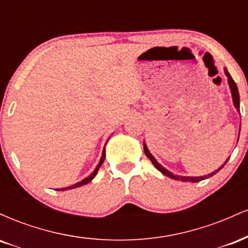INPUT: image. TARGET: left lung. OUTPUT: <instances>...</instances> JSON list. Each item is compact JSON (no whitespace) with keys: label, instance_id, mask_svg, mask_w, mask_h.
Wrapping results in <instances>:
<instances>
[{"label":"left lung","instance_id":"obj_1","mask_svg":"<svg viewBox=\"0 0 248 248\" xmlns=\"http://www.w3.org/2000/svg\"><path fill=\"white\" fill-rule=\"evenodd\" d=\"M224 72H225V76L227 77V82H229V86H230V90H231V94H232V100H233V105H234V107L237 108V110L239 112L240 110V98H239V91H238V87H237V84H235L234 80L232 79V77L230 76L229 71H227L226 67H224ZM239 134H240V128H239ZM143 149H144V154H146V156L148 158H149L150 161H152V163L154 164V167L156 168V169L158 170V171H161L163 175L168 176V177L172 178V179H177V181H182V182H192V183H196V182H199V181H203V179H206V178H210L212 177L213 175H216L219 170L223 169V167L225 164L227 163V161H229V158H227L226 161L224 162L223 164H221L220 167L218 168L217 170H215V171L207 173L205 176H198V177H195V176H179V175H173L171 171H169V170L166 169L163 166H161L160 163H158L157 161H156V158L154 157V156L150 154L149 149H148L146 142H143Z\"/></svg>","mask_w":248,"mask_h":248}]
</instances>
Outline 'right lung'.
<instances>
[{
	"label": "right lung",
	"mask_w": 248,
	"mask_h": 248,
	"mask_svg": "<svg viewBox=\"0 0 248 248\" xmlns=\"http://www.w3.org/2000/svg\"><path fill=\"white\" fill-rule=\"evenodd\" d=\"M105 157H106V155H105V148H104V150H102V155H101V158H100V161H99L98 166H96V168H95V169H94V171H93L92 173H91L90 176H87L86 178H84V179H82V181L78 182V183L73 184V186H66V187H62V189H58V191H64V190H71V189H76V187H78V186H84V184H87V183H90V182L92 181V179L95 177V176H96V173H98V170L100 169L101 164L104 163V161H105Z\"/></svg>",
	"instance_id": "add662e5"
}]
</instances>
